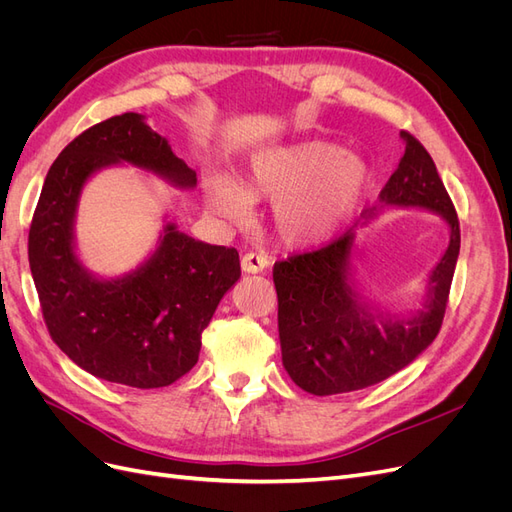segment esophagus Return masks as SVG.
<instances>
[{
  "label": "esophagus",
  "instance_id": "1",
  "mask_svg": "<svg viewBox=\"0 0 512 512\" xmlns=\"http://www.w3.org/2000/svg\"><path fill=\"white\" fill-rule=\"evenodd\" d=\"M269 265H271V262H269V258H267L265 254L247 252V254L241 258V269H243L245 273H252V275L267 271Z\"/></svg>",
  "mask_w": 512,
  "mask_h": 512
}]
</instances>
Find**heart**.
I'll return each instance as SVG.
<instances>
[{
  "instance_id": "heart-1",
  "label": "heart",
  "mask_w": 512,
  "mask_h": 512,
  "mask_svg": "<svg viewBox=\"0 0 512 512\" xmlns=\"http://www.w3.org/2000/svg\"><path fill=\"white\" fill-rule=\"evenodd\" d=\"M374 183L369 162L329 141H301L254 153L237 183L211 177L205 200L220 218L239 222L252 203L273 200L271 224L286 245L327 241L359 211Z\"/></svg>"
}]
</instances>
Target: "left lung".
Returning a JSON list of instances; mask_svg holds the SVG:
<instances>
[{
	"label": "left lung",
	"mask_w": 512,
	"mask_h": 512,
	"mask_svg": "<svg viewBox=\"0 0 512 512\" xmlns=\"http://www.w3.org/2000/svg\"><path fill=\"white\" fill-rule=\"evenodd\" d=\"M404 156L378 196L342 237L318 252L275 262L277 329L292 382L312 395L359 391L410 365L436 339L459 258V220L427 149L408 132ZM384 206L423 208L449 226V245L428 276L422 305L397 317L367 304L355 288V237Z\"/></svg>",
	"instance_id": "8db88e82"
}]
</instances>
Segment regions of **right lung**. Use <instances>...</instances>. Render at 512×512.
<instances>
[{
	"label": "right lung",
	"mask_w": 512,
	"mask_h": 512,
	"mask_svg": "<svg viewBox=\"0 0 512 512\" xmlns=\"http://www.w3.org/2000/svg\"><path fill=\"white\" fill-rule=\"evenodd\" d=\"M130 164L181 190L196 170L177 158L145 115L126 113L85 130L46 173L29 228V269L53 342L91 376L160 389L196 365L200 335L241 277L235 247L196 241L168 222L134 271L104 277L76 252V211L102 168Z\"/></svg>",
	"instance_id": "add662e5"
}]
</instances>
